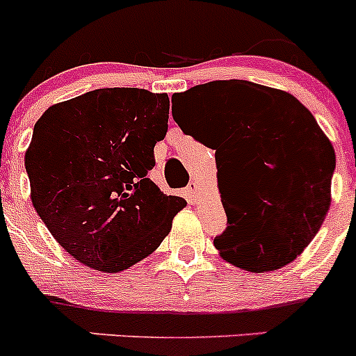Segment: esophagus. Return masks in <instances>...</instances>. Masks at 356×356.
Listing matches in <instances>:
<instances>
[{
  "label": "esophagus",
  "mask_w": 356,
  "mask_h": 356,
  "mask_svg": "<svg viewBox=\"0 0 356 356\" xmlns=\"http://www.w3.org/2000/svg\"><path fill=\"white\" fill-rule=\"evenodd\" d=\"M186 191H188V198H189V201H191V203H195L196 200H198V191H200V186H198V182H189V186H188V189H186Z\"/></svg>",
  "instance_id": "34e87169"
}]
</instances>
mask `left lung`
<instances>
[{"instance_id":"obj_1","label":"left lung","mask_w":356,"mask_h":356,"mask_svg":"<svg viewBox=\"0 0 356 356\" xmlns=\"http://www.w3.org/2000/svg\"><path fill=\"white\" fill-rule=\"evenodd\" d=\"M172 98L186 106L174 115L186 134L195 125L213 134L227 215V229L213 239L220 257L257 274L291 264L331 207L336 153L314 115L289 92L238 79Z\"/></svg>"}]
</instances>
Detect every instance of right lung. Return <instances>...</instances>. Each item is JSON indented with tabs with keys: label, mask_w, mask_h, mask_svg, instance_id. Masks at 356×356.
<instances>
[{
	"label": "right lung",
	"mask_w": 356,
	"mask_h": 356,
	"mask_svg": "<svg viewBox=\"0 0 356 356\" xmlns=\"http://www.w3.org/2000/svg\"><path fill=\"white\" fill-rule=\"evenodd\" d=\"M167 92L96 89L56 103L35 122L25 152L31 200L68 254L122 272L152 254L186 200L148 177L168 127Z\"/></svg>",
	"instance_id": "obj_1"
}]
</instances>
